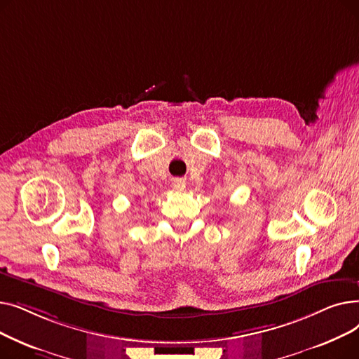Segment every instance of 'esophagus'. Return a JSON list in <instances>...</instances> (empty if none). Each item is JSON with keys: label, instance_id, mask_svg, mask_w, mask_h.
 Wrapping results in <instances>:
<instances>
[{"label": "esophagus", "instance_id": "34e87169", "mask_svg": "<svg viewBox=\"0 0 359 359\" xmlns=\"http://www.w3.org/2000/svg\"><path fill=\"white\" fill-rule=\"evenodd\" d=\"M173 187L176 191H179V192H182L184 187H186V182L183 180V179H175L173 180Z\"/></svg>", "mask_w": 359, "mask_h": 359}]
</instances>
